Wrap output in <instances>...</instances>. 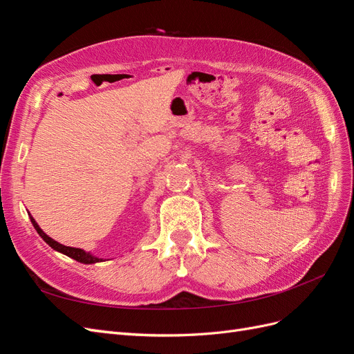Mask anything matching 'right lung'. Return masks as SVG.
Listing matches in <instances>:
<instances>
[{
  "mask_svg": "<svg viewBox=\"0 0 354 354\" xmlns=\"http://www.w3.org/2000/svg\"><path fill=\"white\" fill-rule=\"evenodd\" d=\"M29 218H30V223H32V226L35 227V230L38 232V234L39 236L44 239V242L46 243H48L53 250L55 251H57V252H60V254H65V255H68V257H71V259H73V260H77L78 263H82V264H94V263H102V261H106V260H103V259H99V257H95L94 254H91V252H88V251H84V250H81V248H72V246H66V245H62V243H59L57 241H55L53 238H50L48 234H46L44 232H42V229L38 226V223L35 221V218L30 216L29 214Z\"/></svg>",
  "mask_w": 354,
  "mask_h": 354,
  "instance_id": "1",
  "label": "right lung"
}]
</instances>
